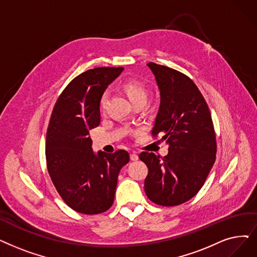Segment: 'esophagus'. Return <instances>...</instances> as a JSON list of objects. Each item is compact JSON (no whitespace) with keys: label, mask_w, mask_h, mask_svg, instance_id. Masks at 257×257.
Segmentation results:
<instances>
[{"label":"esophagus","mask_w":257,"mask_h":257,"mask_svg":"<svg viewBox=\"0 0 257 257\" xmlns=\"http://www.w3.org/2000/svg\"><path fill=\"white\" fill-rule=\"evenodd\" d=\"M130 160L133 161V162L138 161V160H139V155H138L136 152H132V153L130 154Z\"/></svg>","instance_id":"esophagus-1"}]
</instances>
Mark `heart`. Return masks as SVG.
Listing matches in <instances>:
<instances>
[{
	"label": "heart",
	"instance_id": "b5f03b06",
	"mask_svg": "<svg viewBox=\"0 0 257 257\" xmlns=\"http://www.w3.org/2000/svg\"><path fill=\"white\" fill-rule=\"evenodd\" d=\"M122 90H124L125 94L130 99V102L132 104H136L141 101L146 102L147 95H148L147 88L145 87V85L142 82H140L138 80L126 81L124 84H122ZM106 97H107V95L104 94L101 98V102H99V107H101L102 109L104 108Z\"/></svg>",
	"mask_w": 257,
	"mask_h": 257
}]
</instances>
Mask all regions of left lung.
I'll list each match as a JSON object with an SVG mask.
<instances>
[{
	"label": "left lung",
	"instance_id": "1",
	"mask_svg": "<svg viewBox=\"0 0 257 257\" xmlns=\"http://www.w3.org/2000/svg\"><path fill=\"white\" fill-rule=\"evenodd\" d=\"M161 104L152 136L168 145L164 158L142 152L148 167L145 192L151 202L171 207L191 199L203 187L216 158V138L208 105L194 82L167 66L148 63Z\"/></svg>",
	"mask_w": 257,
	"mask_h": 257
}]
</instances>
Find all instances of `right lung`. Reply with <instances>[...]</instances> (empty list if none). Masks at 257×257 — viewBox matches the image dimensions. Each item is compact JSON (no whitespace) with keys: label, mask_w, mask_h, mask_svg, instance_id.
<instances>
[{"label":"right lung","mask_w":257,"mask_h":257,"mask_svg":"<svg viewBox=\"0 0 257 257\" xmlns=\"http://www.w3.org/2000/svg\"><path fill=\"white\" fill-rule=\"evenodd\" d=\"M122 67L87 70L67 85L52 110L46 137L48 173L64 202L83 214H98L113 204L119 170L129 153L92 150L89 131L101 122L99 102Z\"/></svg>","instance_id":"obj_1"}]
</instances>
